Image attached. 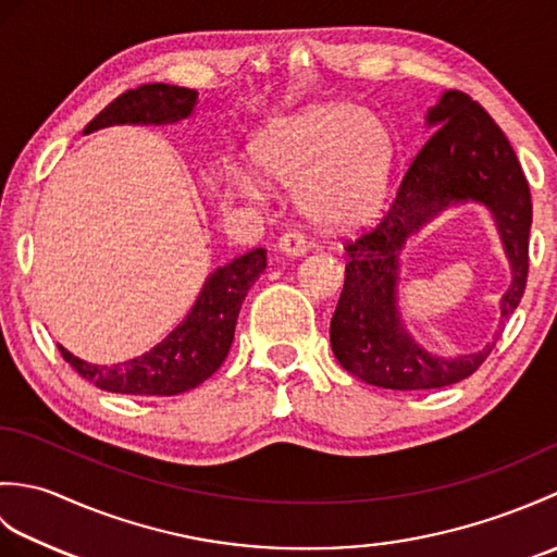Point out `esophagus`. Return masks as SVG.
<instances>
[{"label":"esophagus","instance_id":"obj_1","mask_svg":"<svg viewBox=\"0 0 557 557\" xmlns=\"http://www.w3.org/2000/svg\"><path fill=\"white\" fill-rule=\"evenodd\" d=\"M277 248L287 256H304L311 248V242L301 232H285L280 236Z\"/></svg>","mask_w":557,"mask_h":557}]
</instances>
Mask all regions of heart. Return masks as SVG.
<instances>
[{
	"mask_svg": "<svg viewBox=\"0 0 557 557\" xmlns=\"http://www.w3.org/2000/svg\"><path fill=\"white\" fill-rule=\"evenodd\" d=\"M251 158L268 182L299 184V203L315 224L357 230L383 206L395 144L377 116L330 104L265 128ZM244 188L260 191L251 180Z\"/></svg>",
	"mask_w": 557,
	"mask_h": 557,
	"instance_id": "heart-1",
	"label": "heart"
}]
</instances>
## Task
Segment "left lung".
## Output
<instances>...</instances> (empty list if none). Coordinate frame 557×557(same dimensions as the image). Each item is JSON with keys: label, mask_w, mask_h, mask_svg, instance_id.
Segmentation results:
<instances>
[{"label": "left lung", "mask_w": 557, "mask_h": 557, "mask_svg": "<svg viewBox=\"0 0 557 557\" xmlns=\"http://www.w3.org/2000/svg\"><path fill=\"white\" fill-rule=\"evenodd\" d=\"M437 126L401 176L383 218L345 244V287L330 345L337 361L359 381L387 389H431L465 381L488 359L476 355L443 360L419 348L398 323L396 256L406 236L449 202L479 199L488 205L513 265V287L502 302L503 323L527 289L531 194L510 140L467 92L447 90L429 112Z\"/></svg>", "instance_id": "left-lung-1"}]
</instances>
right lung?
Segmentation results:
<instances>
[{
  "mask_svg": "<svg viewBox=\"0 0 557 557\" xmlns=\"http://www.w3.org/2000/svg\"><path fill=\"white\" fill-rule=\"evenodd\" d=\"M198 92L170 83H146L122 92L96 120L86 134L112 124H164L191 114ZM265 248H253L232 263L210 272L191 313L176 325L158 347L144 357L116 366H96L76 359L62 345L64 361L88 383L108 393L170 397L194 389L215 373L234 339V325L248 289L265 270Z\"/></svg>",
  "mask_w": 557,
  "mask_h": 557,
  "instance_id": "obj_1",
  "label": "right lung"
}]
</instances>
